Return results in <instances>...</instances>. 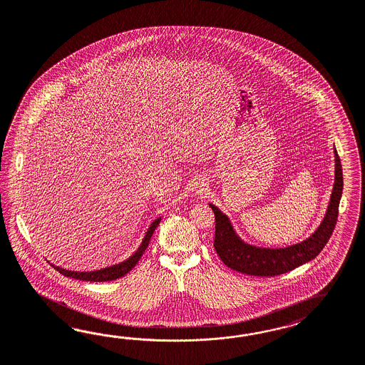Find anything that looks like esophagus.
Listing matches in <instances>:
<instances>
[{"label": "esophagus", "mask_w": 365, "mask_h": 365, "mask_svg": "<svg viewBox=\"0 0 365 365\" xmlns=\"http://www.w3.org/2000/svg\"><path fill=\"white\" fill-rule=\"evenodd\" d=\"M192 191H194L195 195H203L205 194V187H203L202 183H197L194 188H192Z\"/></svg>", "instance_id": "obj_1"}]
</instances>
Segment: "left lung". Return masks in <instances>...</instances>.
Listing matches in <instances>:
<instances>
[{
	"label": "left lung",
	"mask_w": 365,
	"mask_h": 365,
	"mask_svg": "<svg viewBox=\"0 0 365 365\" xmlns=\"http://www.w3.org/2000/svg\"><path fill=\"white\" fill-rule=\"evenodd\" d=\"M334 163V185L331 200L319 229L305 241L284 249L257 247L243 242L234 232L229 218L217 206L210 205L211 210L214 211L215 215L214 247L222 262L243 274L273 277L287 273L320 255L334 230L339 217V205L343 194V167L336 148Z\"/></svg>",
	"instance_id": "left-lung-1"
}]
</instances>
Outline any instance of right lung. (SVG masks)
<instances>
[{
  "label": "right lung",
  "instance_id": "right-lung-1",
  "mask_svg": "<svg viewBox=\"0 0 365 365\" xmlns=\"http://www.w3.org/2000/svg\"><path fill=\"white\" fill-rule=\"evenodd\" d=\"M159 222H160V218L155 220L151 223V226L148 227V230L145 232L143 242L139 246L136 253L133 257H130L127 261L120 262L118 265L110 266V267H106V269H100V270H96V272H71V270L61 269L58 266H52L55 267L58 273H61L63 276L76 278V279H81V281H89V282H104V281H112V279L120 278V277L125 276L130 270H133V266L139 262V259H140V257L145 252V249H147L150 240H151V237L154 234L155 229L158 227Z\"/></svg>",
  "mask_w": 365,
  "mask_h": 365
}]
</instances>
